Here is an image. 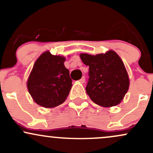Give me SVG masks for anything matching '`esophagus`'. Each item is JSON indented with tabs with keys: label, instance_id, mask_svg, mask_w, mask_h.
<instances>
[{
	"label": "esophagus",
	"instance_id": "esophagus-1",
	"mask_svg": "<svg viewBox=\"0 0 153 153\" xmlns=\"http://www.w3.org/2000/svg\"><path fill=\"white\" fill-rule=\"evenodd\" d=\"M79 81H80V82H82V83H83V82H85V77L82 76V78H81V79H80V80H79Z\"/></svg>",
	"mask_w": 153,
	"mask_h": 153
}]
</instances>
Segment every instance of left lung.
Masks as SVG:
<instances>
[{
  "instance_id": "obj_1",
  "label": "left lung",
  "mask_w": 153,
  "mask_h": 153,
  "mask_svg": "<svg viewBox=\"0 0 153 153\" xmlns=\"http://www.w3.org/2000/svg\"><path fill=\"white\" fill-rule=\"evenodd\" d=\"M82 62L89 66L86 93L96 104L103 107L120 103L129 86L124 63L114 51L91 55L80 54Z\"/></svg>"
}]
</instances>
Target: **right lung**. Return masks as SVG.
<instances>
[{
  "label": "right lung",
  "instance_id": "obj_1",
  "mask_svg": "<svg viewBox=\"0 0 153 153\" xmlns=\"http://www.w3.org/2000/svg\"><path fill=\"white\" fill-rule=\"evenodd\" d=\"M65 58L44 52L35 62L27 81V88L34 101L45 108H52L65 101L72 87Z\"/></svg>",
  "mask_w": 153,
  "mask_h": 153
}]
</instances>
